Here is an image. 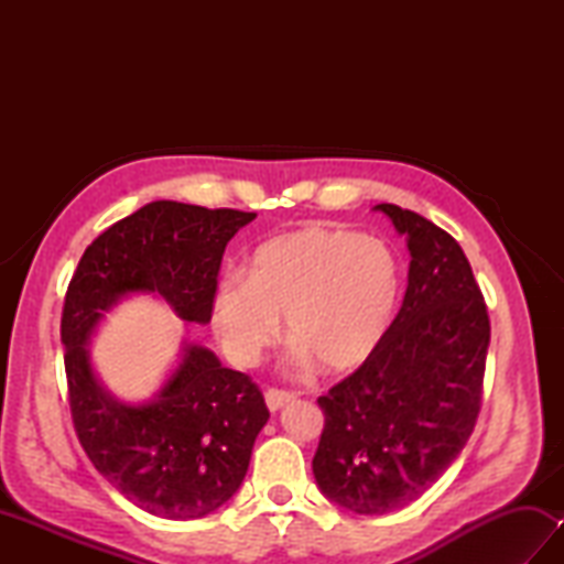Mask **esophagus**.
Segmentation results:
<instances>
[{
	"label": "esophagus",
	"instance_id": "obj_1",
	"mask_svg": "<svg viewBox=\"0 0 564 564\" xmlns=\"http://www.w3.org/2000/svg\"><path fill=\"white\" fill-rule=\"evenodd\" d=\"M295 400V394L293 392H289V390H269L267 392V406L271 412H279V410H283L285 404H291Z\"/></svg>",
	"mask_w": 564,
	"mask_h": 564
}]
</instances>
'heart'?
I'll return each mask as SVG.
<instances>
[{"mask_svg":"<svg viewBox=\"0 0 564 564\" xmlns=\"http://www.w3.org/2000/svg\"><path fill=\"white\" fill-rule=\"evenodd\" d=\"M400 291V261L382 239L303 227L251 251L245 279L220 281L210 325L225 356L249 368L279 339L285 317L295 364L349 373L386 341Z\"/></svg>","mask_w":564,"mask_h":564,"instance_id":"b5f03b06","label":"heart"}]
</instances>
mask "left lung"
Wrapping results in <instances>:
<instances>
[{
    "instance_id": "left-lung-1",
    "label": "left lung",
    "mask_w": 564,
    "mask_h": 564,
    "mask_svg": "<svg viewBox=\"0 0 564 564\" xmlns=\"http://www.w3.org/2000/svg\"><path fill=\"white\" fill-rule=\"evenodd\" d=\"M410 249L386 341L317 404L319 492L364 517L422 497L458 458L480 412L489 317L460 245L419 213L380 203Z\"/></svg>"
}]
</instances>
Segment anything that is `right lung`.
Here are the masks:
<instances>
[{
    "label": "right lung",
    "mask_w": 564,
    "mask_h": 564,
    "mask_svg": "<svg viewBox=\"0 0 564 564\" xmlns=\"http://www.w3.org/2000/svg\"><path fill=\"white\" fill-rule=\"evenodd\" d=\"M254 218L152 200L94 239L69 281L59 337L72 422L94 467L152 517L203 519L230 501L269 410L249 376L194 341L150 400H118L94 370L91 337L130 295H158L178 319L208 325L223 251Z\"/></svg>",
    "instance_id": "obj_1"
}]
</instances>
